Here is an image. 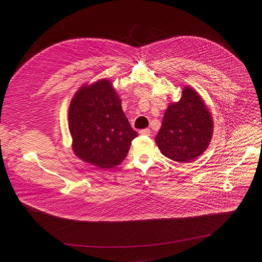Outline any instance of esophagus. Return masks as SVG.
I'll list each match as a JSON object with an SVG mask.
<instances>
[{
    "instance_id": "obj_1",
    "label": "esophagus",
    "mask_w": 262,
    "mask_h": 262,
    "mask_svg": "<svg viewBox=\"0 0 262 262\" xmlns=\"http://www.w3.org/2000/svg\"><path fill=\"white\" fill-rule=\"evenodd\" d=\"M139 133L141 135H144V136H149L150 135V129L149 128H144V129H141Z\"/></svg>"
}]
</instances>
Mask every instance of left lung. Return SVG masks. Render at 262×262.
I'll return each mask as SVG.
<instances>
[{
	"instance_id": "1",
	"label": "left lung",
	"mask_w": 262,
	"mask_h": 262,
	"mask_svg": "<svg viewBox=\"0 0 262 262\" xmlns=\"http://www.w3.org/2000/svg\"><path fill=\"white\" fill-rule=\"evenodd\" d=\"M213 120L202 96L189 86L181 100L170 103L155 142L162 155L177 162H190L210 144Z\"/></svg>"
}]
</instances>
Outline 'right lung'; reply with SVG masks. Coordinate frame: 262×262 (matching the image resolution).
Segmentation results:
<instances>
[{
  "label": "right lung",
  "instance_id": "right-lung-1",
  "mask_svg": "<svg viewBox=\"0 0 262 262\" xmlns=\"http://www.w3.org/2000/svg\"><path fill=\"white\" fill-rule=\"evenodd\" d=\"M112 81L99 79L81 86L69 106L73 153L101 169H113L126 157L135 132L124 115Z\"/></svg>",
  "mask_w": 262,
  "mask_h": 262
}]
</instances>
